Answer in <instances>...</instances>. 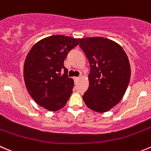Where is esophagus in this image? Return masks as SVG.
Listing matches in <instances>:
<instances>
[{"instance_id":"obj_1","label":"esophagus","mask_w":151,"mask_h":151,"mask_svg":"<svg viewBox=\"0 0 151 151\" xmlns=\"http://www.w3.org/2000/svg\"><path fill=\"white\" fill-rule=\"evenodd\" d=\"M80 77H74V81H75V82H77V81H78L79 79H80Z\"/></svg>"}]
</instances>
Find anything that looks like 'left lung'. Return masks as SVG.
I'll return each instance as SVG.
<instances>
[{
	"instance_id": "obj_1",
	"label": "left lung",
	"mask_w": 151,
	"mask_h": 151,
	"mask_svg": "<svg viewBox=\"0 0 151 151\" xmlns=\"http://www.w3.org/2000/svg\"><path fill=\"white\" fill-rule=\"evenodd\" d=\"M80 47L90 64L89 86L83 99L89 109L104 112L122 100L130 79V66L124 50L103 37L80 39Z\"/></svg>"
}]
</instances>
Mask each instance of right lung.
<instances>
[{
	"label": "right lung",
	"instance_id": "right-lung-1",
	"mask_svg": "<svg viewBox=\"0 0 151 151\" xmlns=\"http://www.w3.org/2000/svg\"><path fill=\"white\" fill-rule=\"evenodd\" d=\"M78 44L79 39L69 36H49L37 42L27 56L24 66L27 89L36 104L47 110L62 109L72 94L74 80L68 75L64 60Z\"/></svg>",
	"mask_w": 151,
	"mask_h": 151
}]
</instances>
